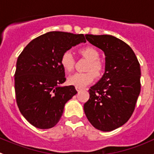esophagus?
I'll use <instances>...</instances> for the list:
<instances>
[{
	"mask_svg": "<svg viewBox=\"0 0 154 154\" xmlns=\"http://www.w3.org/2000/svg\"><path fill=\"white\" fill-rule=\"evenodd\" d=\"M75 88H76V90H77V91H81V90H82V88H80V87H77V86H76Z\"/></svg>",
	"mask_w": 154,
	"mask_h": 154,
	"instance_id": "esophagus-1",
	"label": "esophagus"
}]
</instances>
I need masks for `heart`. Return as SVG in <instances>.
Here are the masks:
<instances>
[{"label": "heart", "mask_w": 154, "mask_h": 154, "mask_svg": "<svg viewBox=\"0 0 154 154\" xmlns=\"http://www.w3.org/2000/svg\"><path fill=\"white\" fill-rule=\"evenodd\" d=\"M80 54L90 61L87 71H92L95 76L100 77L103 74V66L101 62L98 60L100 58L98 51L93 47H86L80 50ZM60 63L66 71H70L72 70L74 65V57L71 51L68 50L63 53L60 59ZM92 72L88 71L86 73H74L68 77V83L71 86L83 88L94 80V75Z\"/></svg>", "instance_id": "heart-1"}]
</instances>
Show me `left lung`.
Instances as JSON below:
<instances>
[{
	"label": "left lung",
	"mask_w": 154,
	"mask_h": 154,
	"mask_svg": "<svg viewBox=\"0 0 154 154\" xmlns=\"http://www.w3.org/2000/svg\"><path fill=\"white\" fill-rule=\"evenodd\" d=\"M87 41L103 51L105 71L89 89L84 104L94 128L112 131L124 125L135 109L141 90L140 65L132 48L110 35H86Z\"/></svg>",
	"instance_id": "1"
}]
</instances>
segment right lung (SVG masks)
<instances>
[{"instance_id":"right-lung-1","label":"right lung","mask_w":154,"mask_h":154,"mask_svg":"<svg viewBox=\"0 0 154 154\" xmlns=\"http://www.w3.org/2000/svg\"><path fill=\"white\" fill-rule=\"evenodd\" d=\"M86 42L83 34L53 31L34 38L18 57L15 90L18 109L27 122L49 129L60 121L65 104L77 93L65 83L60 59L65 51Z\"/></svg>"}]
</instances>
